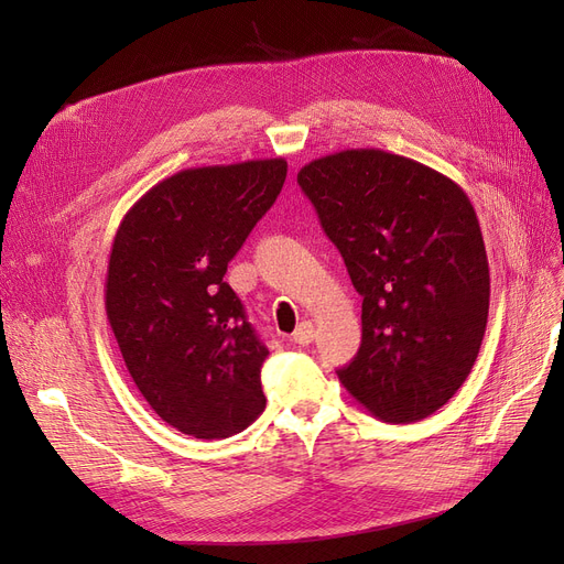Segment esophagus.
Instances as JSON below:
<instances>
[{
    "mask_svg": "<svg viewBox=\"0 0 564 564\" xmlns=\"http://www.w3.org/2000/svg\"><path fill=\"white\" fill-rule=\"evenodd\" d=\"M313 338H315L313 322H302L300 327H297V332L292 334V340L297 343V345H308V343H313Z\"/></svg>",
    "mask_w": 564,
    "mask_h": 564,
    "instance_id": "obj_1",
    "label": "esophagus"
}]
</instances>
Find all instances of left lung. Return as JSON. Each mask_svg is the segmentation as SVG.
Instances as JSON below:
<instances>
[{
    "instance_id": "obj_1",
    "label": "left lung",
    "mask_w": 564,
    "mask_h": 564,
    "mask_svg": "<svg viewBox=\"0 0 564 564\" xmlns=\"http://www.w3.org/2000/svg\"><path fill=\"white\" fill-rule=\"evenodd\" d=\"M364 297L361 347L336 370L383 423H416L466 381L487 329L489 262L459 185L402 155L361 148L297 173Z\"/></svg>"
}]
</instances>
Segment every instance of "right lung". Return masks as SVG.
Returning <instances> with one entry per match:
<instances>
[{
	"mask_svg": "<svg viewBox=\"0 0 564 564\" xmlns=\"http://www.w3.org/2000/svg\"><path fill=\"white\" fill-rule=\"evenodd\" d=\"M285 173L281 158L185 169L148 189L113 237L111 332L145 402L194 438H228L264 409L270 349L224 274Z\"/></svg>",
	"mask_w": 564,
	"mask_h": 564,
	"instance_id": "right-lung-1",
	"label": "right lung"
}]
</instances>
